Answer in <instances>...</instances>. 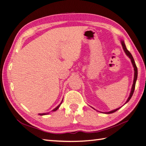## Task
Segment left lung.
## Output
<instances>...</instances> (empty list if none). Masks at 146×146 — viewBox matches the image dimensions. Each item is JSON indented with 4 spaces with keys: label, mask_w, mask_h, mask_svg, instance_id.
<instances>
[{
    "label": "left lung",
    "mask_w": 146,
    "mask_h": 146,
    "mask_svg": "<svg viewBox=\"0 0 146 146\" xmlns=\"http://www.w3.org/2000/svg\"><path fill=\"white\" fill-rule=\"evenodd\" d=\"M121 44H122V47H123V50H124V52H125V54H127V55L129 57V58L131 59V61L132 64H133V66L134 67V70H135V75H134V80H133V85H132V88H131V92H130V96L129 97V98H128L126 103L128 102L130 100V99H131V98L132 97V96H133V94L134 92V91H135V84H136V79H137V77H138V69H137V67H136V65L135 64V60L133 58V56H132L131 54H130V52L126 48V46L124 44V42H123V41H121ZM120 108H117L116 110H113V111H109V112H107V113H105V114H110V113H114L116 112L117 110H118Z\"/></svg>",
    "instance_id": "obj_1"
}]
</instances>
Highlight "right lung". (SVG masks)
I'll return each instance as SVG.
<instances>
[{
    "instance_id": "obj_1",
    "label": "right lung",
    "mask_w": 146,
    "mask_h": 146,
    "mask_svg": "<svg viewBox=\"0 0 146 146\" xmlns=\"http://www.w3.org/2000/svg\"><path fill=\"white\" fill-rule=\"evenodd\" d=\"M63 101V100H62ZM61 104L58 106V107H56L55 109H54V110H52V111H56V110H58V108L60 107V105L61 104ZM48 114V113H42V114H39V115H41V116H42V115H46V114Z\"/></svg>"
}]
</instances>
